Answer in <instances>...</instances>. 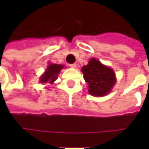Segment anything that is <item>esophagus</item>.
Masks as SVG:
<instances>
[{
	"mask_svg": "<svg viewBox=\"0 0 149 149\" xmlns=\"http://www.w3.org/2000/svg\"><path fill=\"white\" fill-rule=\"evenodd\" d=\"M70 66L71 68H76L77 65H76L75 63H74V64H70Z\"/></svg>",
	"mask_w": 149,
	"mask_h": 149,
	"instance_id": "obj_1",
	"label": "esophagus"
}]
</instances>
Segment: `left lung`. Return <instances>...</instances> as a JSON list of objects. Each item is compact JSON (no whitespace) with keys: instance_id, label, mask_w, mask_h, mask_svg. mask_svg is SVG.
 Masks as SVG:
<instances>
[{"instance_id":"left-lung-1","label":"left lung","mask_w":149,"mask_h":149,"mask_svg":"<svg viewBox=\"0 0 149 149\" xmlns=\"http://www.w3.org/2000/svg\"><path fill=\"white\" fill-rule=\"evenodd\" d=\"M85 82L89 84V93L94 96L107 95L115 83V74L111 68L103 65L92 58L87 65L82 68Z\"/></svg>"}]
</instances>
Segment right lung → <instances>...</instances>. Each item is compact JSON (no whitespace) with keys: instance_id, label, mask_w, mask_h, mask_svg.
Segmentation results:
<instances>
[{"instance_id":"obj_1","label":"right lung","mask_w":149,"mask_h":149,"mask_svg":"<svg viewBox=\"0 0 149 149\" xmlns=\"http://www.w3.org/2000/svg\"><path fill=\"white\" fill-rule=\"evenodd\" d=\"M64 66L60 65L50 64L48 66L46 71L45 72V74L40 77V82L41 83H47V82H49V84L53 83L54 80L56 79L59 73L60 72V70Z\"/></svg>"}]
</instances>
